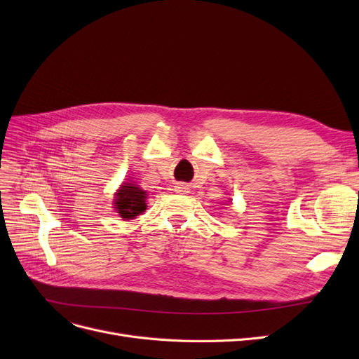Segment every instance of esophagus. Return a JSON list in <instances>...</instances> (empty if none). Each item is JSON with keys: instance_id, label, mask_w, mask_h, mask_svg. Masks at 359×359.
Returning <instances> with one entry per match:
<instances>
[{"instance_id": "esophagus-1", "label": "esophagus", "mask_w": 359, "mask_h": 359, "mask_svg": "<svg viewBox=\"0 0 359 359\" xmlns=\"http://www.w3.org/2000/svg\"><path fill=\"white\" fill-rule=\"evenodd\" d=\"M176 192H179V194H184V192H186V187H184L183 184H179V186H176Z\"/></svg>"}]
</instances>
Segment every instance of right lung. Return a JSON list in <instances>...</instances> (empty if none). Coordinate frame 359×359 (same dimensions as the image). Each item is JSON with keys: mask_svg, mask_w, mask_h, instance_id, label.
I'll return each mask as SVG.
<instances>
[{"mask_svg": "<svg viewBox=\"0 0 359 359\" xmlns=\"http://www.w3.org/2000/svg\"><path fill=\"white\" fill-rule=\"evenodd\" d=\"M147 194L135 182H126L122 183L121 189L115 194V199H113V208L115 212L119 214L123 219H134L140 214H142L147 210Z\"/></svg>", "mask_w": 359, "mask_h": 359, "instance_id": "1", "label": "right lung"}]
</instances>
